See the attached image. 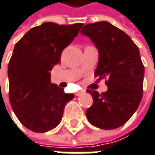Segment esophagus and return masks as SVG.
Here are the masks:
<instances>
[{
    "mask_svg": "<svg viewBox=\"0 0 155 155\" xmlns=\"http://www.w3.org/2000/svg\"><path fill=\"white\" fill-rule=\"evenodd\" d=\"M82 94H84V91H78L75 93V95L79 97V96H81V95H82Z\"/></svg>",
    "mask_w": 155,
    "mask_h": 155,
    "instance_id": "obj_1",
    "label": "esophagus"
}]
</instances>
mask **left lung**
<instances>
[{
  "label": "left lung",
  "instance_id": "left-lung-1",
  "mask_svg": "<svg viewBox=\"0 0 155 155\" xmlns=\"http://www.w3.org/2000/svg\"><path fill=\"white\" fill-rule=\"evenodd\" d=\"M81 34L89 37L98 50L94 75L98 80L107 78L108 87L102 94L87 91L93 105L86 116L97 128H119L130 119L143 97L145 67L139 49L130 36L109 22L85 25Z\"/></svg>",
  "mask_w": 155,
  "mask_h": 155
}]
</instances>
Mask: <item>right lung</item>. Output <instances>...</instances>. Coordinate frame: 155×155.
<instances>
[{"label":"right lung","instance_id":"add662e5","mask_svg":"<svg viewBox=\"0 0 155 155\" xmlns=\"http://www.w3.org/2000/svg\"><path fill=\"white\" fill-rule=\"evenodd\" d=\"M82 25L46 22L30 29L15 45L8 67L9 102L20 122L34 132L56 128L64 106L74 97L50 82V71Z\"/></svg>","mask_w":155,"mask_h":155}]
</instances>
